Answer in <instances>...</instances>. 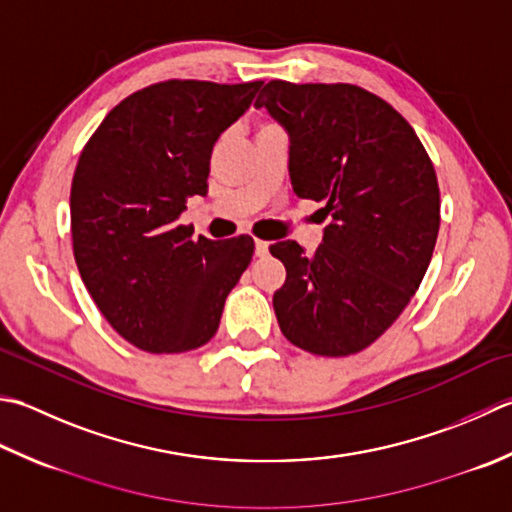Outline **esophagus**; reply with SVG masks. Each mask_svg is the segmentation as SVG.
Wrapping results in <instances>:
<instances>
[{
	"label": "esophagus",
	"instance_id": "34e87169",
	"mask_svg": "<svg viewBox=\"0 0 512 512\" xmlns=\"http://www.w3.org/2000/svg\"><path fill=\"white\" fill-rule=\"evenodd\" d=\"M255 255L257 257L268 255V242H264V239H257V242H255Z\"/></svg>",
	"mask_w": 512,
	"mask_h": 512
}]
</instances>
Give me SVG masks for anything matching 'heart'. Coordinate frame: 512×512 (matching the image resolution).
Segmentation results:
<instances>
[{"mask_svg": "<svg viewBox=\"0 0 512 512\" xmlns=\"http://www.w3.org/2000/svg\"><path fill=\"white\" fill-rule=\"evenodd\" d=\"M273 126H277V124H273V122H262L257 126V130H262V128H273Z\"/></svg>", "mask_w": 512, "mask_h": 512, "instance_id": "obj_1", "label": "heart"}]
</instances>
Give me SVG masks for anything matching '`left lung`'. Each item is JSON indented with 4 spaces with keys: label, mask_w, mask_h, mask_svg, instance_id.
<instances>
[{
    "label": "left lung",
    "mask_w": 512,
    "mask_h": 512,
    "mask_svg": "<svg viewBox=\"0 0 512 512\" xmlns=\"http://www.w3.org/2000/svg\"><path fill=\"white\" fill-rule=\"evenodd\" d=\"M266 106L290 135L297 197L324 202L315 253L277 242L286 266L275 290L279 328L290 344L322 357L368 348L402 315L422 284L439 233V184L406 119L355 84L268 82Z\"/></svg>",
    "instance_id": "1"
}]
</instances>
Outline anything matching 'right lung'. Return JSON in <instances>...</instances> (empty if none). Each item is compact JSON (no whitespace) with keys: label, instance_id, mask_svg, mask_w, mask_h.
Masks as SVG:
<instances>
[{"label":"right lung","instance_id":"1","mask_svg":"<svg viewBox=\"0 0 512 512\" xmlns=\"http://www.w3.org/2000/svg\"><path fill=\"white\" fill-rule=\"evenodd\" d=\"M262 82L166 79L122 99L86 142L70 186L73 255L126 342L186 353L210 342L255 253L250 235L193 239L186 202L208 193L217 137Z\"/></svg>","mask_w":512,"mask_h":512}]
</instances>
